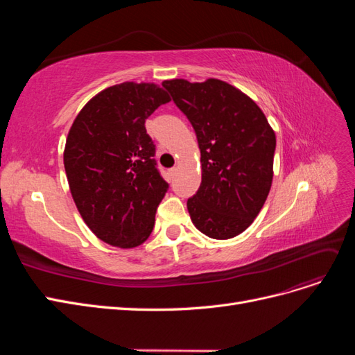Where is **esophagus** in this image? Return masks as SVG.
<instances>
[{"label":"esophagus","mask_w":355,"mask_h":355,"mask_svg":"<svg viewBox=\"0 0 355 355\" xmlns=\"http://www.w3.org/2000/svg\"><path fill=\"white\" fill-rule=\"evenodd\" d=\"M168 173H170V176H176V173H178V167H171V168L168 170Z\"/></svg>","instance_id":"34e87169"}]
</instances>
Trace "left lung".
<instances>
[{"label":"left lung","instance_id":"obj_1","mask_svg":"<svg viewBox=\"0 0 355 355\" xmlns=\"http://www.w3.org/2000/svg\"><path fill=\"white\" fill-rule=\"evenodd\" d=\"M163 87L194 127L201 153V185L187 202L192 223L210 239H232L270 194L275 133L259 106L228 83L170 80Z\"/></svg>","mask_w":355,"mask_h":355}]
</instances>
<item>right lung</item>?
<instances>
[{
	"label": "right lung",
	"mask_w": 355,
	"mask_h": 355,
	"mask_svg": "<svg viewBox=\"0 0 355 355\" xmlns=\"http://www.w3.org/2000/svg\"><path fill=\"white\" fill-rule=\"evenodd\" d=\"M170 102L155 84L121 83L84 106L71 127L63 164L81 218L96 237L130 249L151 235L168 184L145 121Z\"/></svg>",
	"instance_id": "right-lung-1"
}]
</instances>
